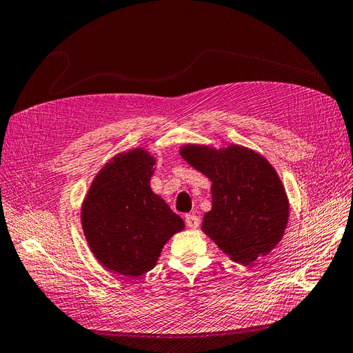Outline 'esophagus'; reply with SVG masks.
<instances>
[{"label":"esophagus","mask_w":353,"mask_h":353,"mask_svg":"<svg viewBox=\"0 0 353 353\" xmlns=\"http://www.w3.org/2000/svg\"><path fill=\"white\" fill-rule=\"evenodd\" d=\"M185 221H186V225L190 228H199L200 225V218L195 215H186Z\"/></svg>","instance_id":"34e87169"}]
</instances>
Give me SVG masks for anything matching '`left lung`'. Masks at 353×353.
Returning <instances> with one entry per match:
<instances>
[{"label": "left lung", "instance_id": "1", "mask_svg": "<svg viewBox=\"0 0 353 353\" xmlns=\"http://www.w3.org/2000/svg\"><path fill=\"white\" fill-rule=\"evenodd\" d=\"M182 157L210 182L212 209L201 230L236 263L250 265L283 239L290 203L280 176L256 150L239 144H185Z\"/></svg>", "mask_w": 353, "mask_h": 353}]
</instances>
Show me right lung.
Segmentation results:
<instances>
[{
    "mask_svg": "<svg viewBox=\"0 0 353 353\" xmlns=\"http://www.w3.org/2000/svg\"><path fill=\"white\" fill-rule=\"evenodd\" d=\"M157 159L143 147L117 153L101 168L81 206L90 251L110 272L139 276L158 263L183 219L150 188Z\"/></svg>",
    "mask_w": 353,
    "mask_h": 353,
    "instance_id": "add662e5",
    "label": "right lung"
}]
</instances>
